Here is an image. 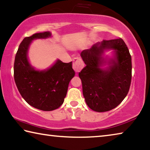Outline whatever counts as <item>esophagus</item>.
Wrapping results in <instances>:
<instances>
[{"mask_svg": "<svg viewBox=\"0 0 150 150\" xmlns=\"http://www.w3.org/2000/svg\"><path fill=\"white\" fill-rule=\"evenodd\" d=\"M84 62L81 57H75L73 59V68L76 72H79L84 67Z\"/></svg>", "mask_w": 150, "mask_h": 150, "instance_id": "obj_1", "label": "esophagus"}]
</instances>
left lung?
I'll list each match as a JSON object with an SVG mask.
<instances>
[{"mask_svg": "<svg viewBox=\"0 0 150 150\" xmlns=\"http://www.w3.org/2000/svg\"><path fill=\"white\" fill-rule=\"evenodd\" d=\"M105 49L115 50L116 57L108 70L99 67L103 60L100 54ZM81 56L86 64L79 73L83 94L88 107L96 112H106L122 103L130 89L132 80V58L122 38L106 40L85 50Z\"/></svg>", "mask_w": 150, "mask_h": 150, "instance_id": "left-lung-1", "label": "left lung"}]
</instances>
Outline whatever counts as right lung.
<instances>
[{
  "label": "right lung",
  "instance_id": "1",
  "mask_svg": "<svg viewBox=\"0 0 150 150\" xmlns=\"http://www.w3.org/2000/svg\"><path fill=\"white\" fill-rule=\"evenodd\" d=\"M51 36L49 32L26 37L19 45L14 63V77L18 90L33 107L44 111L57 109L63 103L69 81L74 77L72 62L57 60L49 69L35 71L28 62L27 52L32 40Z\"/></svg>",
  "mask_w": 150,
  "mask_h": 150
}]
</instances>
